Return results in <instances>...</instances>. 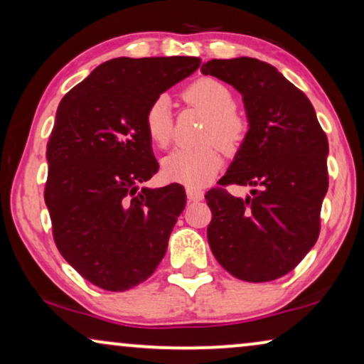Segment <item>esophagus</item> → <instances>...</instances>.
<instances>
[{"instance_id": "34e87169", "label": "esophagus", "mask_w": 364, "mask_h": 364, "mask_svg": "<svg viewBox=\"0 0 364 364\" xmlns=\"http://www.w3.org/2000/svg\"><path fill=\"white\" fill-rule=\"evenodd\" d=\"M186 192H187L188 200H192V202H198V200H202V198H203V191H202V188H198V187L187 186Z\"/></svg>"}]
</instances>
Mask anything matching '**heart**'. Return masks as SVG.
<instances>
[{"instance_id":"obj_1","label":"heart","mask_w":364,"mask_h":364,"mask_svg":"<svg viewBox=\"0 0 364 364\" xmlns=\"http://www.w3.org/2000/svg\"><path fill=\"white\" fill-rule=\"evenodd\" d=\"M183 97L192 106L207 114V122L200 134L202 142H213L225 151L235 149L245 136L247 122L233 109V94L225 84L210 77L197 79ZM146 132L154 146L166 147L172 137L171 99L166 94L156 97L144 117ZM213 144L191 149H177L162 161L164 177L187 186H202L218 171L222 157Z\"/></svg>"}]
</instances>
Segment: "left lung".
Wrapping results in <instances>:
<instances>
[{
    "mask_svg": "<svg viewBox=\"0 0 364 364\" xmlns=\"http://www.w3.org/2000/svg\"><path fill=\"white\" fill-rule=\"evenodd\" d=\"M202 74L242 94L248 131L220 178L252 186L250 196L207 192L213 257L238 280H277L311 250L328 191V139L310 99L272 64L255 58L212 59Z\"/></svg>",
    "mask_w": 364,
    "mask_h": 364,
    "instance_id": "8db88e82",
    "label": "left lung"
}]
</instances>
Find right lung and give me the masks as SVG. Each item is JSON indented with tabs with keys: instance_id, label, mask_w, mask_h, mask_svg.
Returning a JSON list of instances; mask_svg holds the SVG:
<instances>
[{
	"instance_id": "1",
	"label": "right lung",
	"mask_w": 364,
	"mask_h": 364,
	"mask_svg": "<svg viewBox=\"0 0 364 364\" xmlns=\"http://www.w3.org/2000/svg\"><path fill=\"white\" fill-rule=\"evenodd\" d=\"M198 66L191 56L116 58L59 102L44 200L58 250L99 288H134L166 255L187 197L178 183L139 187L159 171L144 117Z\"/></svg>"
}]
</instances>
